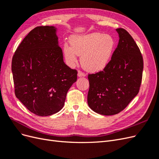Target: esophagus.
<instances>
[{
	"label": "esophagus",
	"mask_w": 159,
	"mask_h": 159,
	"mask_svg": "<svg viewBox=\"0 0 159 159\" xmlns=\"http://www.w3.org/2000/svg\"><path fill=\"white\" fill-rule=\"evenodd\" d=\"M85 75L84 72H82L81 71H78V77H84Z\"/></svg>",
	"instance_id": "34e87169"
}]
</instances>
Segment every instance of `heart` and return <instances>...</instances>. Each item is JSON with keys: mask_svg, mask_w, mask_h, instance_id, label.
Masks as SVG:
<instances>
[{"mask_svg": "<svg viewBox=\"0 0 159 159\" xmlns=\"http://www.w3.org/2000/svg\"><path fill=\"white\" fill-rule=\"evenodd\" d=\"M70 42L71 46H64L67 62L74 66L78 61V55L81 56L83 68L91 73H97L106 68L116 48V42L112 36L99 32L73 36Z\"/></svg>", "mask_w": 159, "mask_h": 159, "instance_id": "b5f03b06", "label": "heart"}]
</instances>
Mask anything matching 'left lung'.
I'll return each instance as SVG.
<instances>
[{
    "mask_svg": "<svg viewBox=\"0 0 159 159\" xmlns=\"http://www.w3.org/2000/svg\"><path fill=\"white\" fill-rule=\"evenodd\" d=\"M119 40L109 64L103 70L88 74L89 107L103 115L117 114L140 89L143 56L136 42L123 28L116 29Z\"/></svg>",
    "mask_w": 159,
    "mask_h": 159,
    "instance_id": "left-lung-1",
    "label": "left lung"
}]
</instances>
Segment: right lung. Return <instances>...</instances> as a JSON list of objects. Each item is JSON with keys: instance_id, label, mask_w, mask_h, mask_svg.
<instances>
[{"instance_id": "add662e5", "label": "right lung", "mask_w": 159, "mask_h": 159, "mask_svg": "<svg viewBox=\"0 0 159 159\" xmlns=\"http://www.w3.org/2000/svg\"><path fill=\"white\" fill-rule=\"evenodd\" d=\"M54 26H38L24 38L12 60L14 93L30 111L48 116L63 108L78 71L67 66Z\"/></svg>"}]
</instances>
